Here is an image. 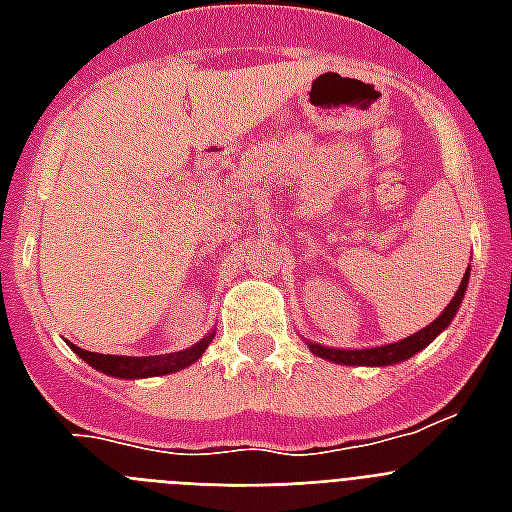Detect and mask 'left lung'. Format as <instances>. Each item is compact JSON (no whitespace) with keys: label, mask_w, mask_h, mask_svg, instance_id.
I'll return each mask as SVG.
<instances>
[{"label":"left lung","mask_w":512,"mask_h":512,"mask_svg":"<svg viewBox=\"0 0 512 512\" xmlns=\"http://www.w3.org/2000/svg\"><path fill=\"white\" fill-rule=\"evenodd\" d=\"M470 279V268L462 276V284L457 289V295L452 297V303L446 305V311L438 316L433 324H428L420 332H414L412 337H406L401 342H393V345H380V348H364V350H337V348H324L319 342H308L311 350L316 356L329 358V361H337V364H348V366H388V364H398V361H406V358H412L414 353H420L425 345L436 340L441 332H444L449 324H452L454 313L460 311L462 297H465V287H468Z\"/></svg>","instance_id":"1"}]
</instances>
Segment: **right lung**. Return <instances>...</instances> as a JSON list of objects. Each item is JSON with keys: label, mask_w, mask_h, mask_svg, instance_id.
Masks as SVG:
<instances>
[{"label": "right lung", "mask_w": 512, "mask_h": 512, "mask_svg": "<svg viewBox=\"0 0 512 512\" xmlns=\"http://www.w3.org/2000/svg\"><path fill=\"white\" fill-rule=\"evenodd\" d=\"M209 342H212V335L196 342L193 348H185L180 353H164V356H108V353H90V350L76 348V345H71V348L76 350V356H82L98 372H106L111 377H124V380H135V377L172 374L177 369L191 366L196 358H201Z\"/></svg>", "instance_id": "add662e5"}]
</instances>
